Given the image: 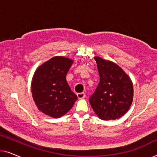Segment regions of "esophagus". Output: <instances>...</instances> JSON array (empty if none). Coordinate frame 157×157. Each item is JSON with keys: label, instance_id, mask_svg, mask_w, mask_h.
Returning a JSON list of instances; mask_svg holds the SVG:
<instances>
[{"label": "esophagus", "instance_id": "obj_1", "mask_svg": "<svg viewBox=\"0 0 157 157\" xmlns=\"http://www.w3.org/2000/svg\"><path fill=\"white\" fill-rule=\"evenodd\" d=\"M85 94L83 92H81V93H78L77 94V97H78L79 99H81V98H83L85 97Z\"/></svg>", "mask_w": 157, "mask_h": 157}]
</instances>
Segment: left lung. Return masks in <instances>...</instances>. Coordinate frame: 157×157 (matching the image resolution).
<instances>
[{
    "label": "left lung",
    "instance_id": "obj_1",
    "mask_svg": "<svg viewBox=\"0 0 157 157\" xmlns=\"http://www.w3.org/2000/svg\"><path fill=\"white\" fill-rule=\"evenodd\" d=\"M100 81L90 96V104L99 119L114 120L129 109L134 96L131 78L121 68L112 61L96 56Z\"/></svg>",
    "mask_w": 157,
    "mask_h": 157
}]
</instances>
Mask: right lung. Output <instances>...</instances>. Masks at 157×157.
Segmentation results:
<instances>
[{
  "mask_svg": "<svg viewBox=\"0 0 157 157\" xmlns=\"http://www.w3.org/2000/svg\"><path fill=\"white\" fill-rule=\"evenodd\" d=\"M72 63L71 59L55 56L36 69L31 82L32 96L38 109L46 115L60 118L78 99L66 78Z\"/></svg>",
  "mask_w": 157,
  "mask_h": 157,
  "instance_id": "obj_1",
  "label": "right lung"
}]
</instances>
